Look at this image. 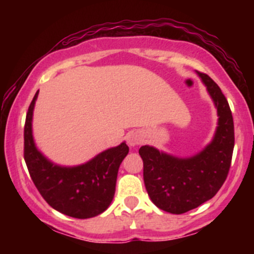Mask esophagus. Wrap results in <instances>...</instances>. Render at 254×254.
<instances>
[{
  "instance_id": "34e87169",
  "label": "esophagus",
  "mask_w": 254,
  "mask_h": 254,
  "mask_svg": "<svg viewBox=\"0 0 254 254\" xmlns=\"http://www.w3.org/2000/svg\"><path fill=\"white\" fill-rule=\"evenodd\" d=\"M143 142V138L139 135L138 132H131L129 136H127V144L130 147H136V145L141 144Z\"/></svg>"
}]
</instances>
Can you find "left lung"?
<instances>
[{"label": "left lung", "instance_id": "8db88e82", "mask_svg": "<svg viewBox=\"0 0 254 254\" xmlns=\"http://www.w3.org/2000/svg\"><path fill=\"white\" fill-rule=\"evenodd\" d=\"M217 110L211 142L190 157H178L151 145H142L144 185L151 202L161 210L184 214L211 199L228 176L234 149L232 111L222 90L206 74L197 72Z\"/></svg>", "mask_w": 254, "mask_h": 254}]
</instances>
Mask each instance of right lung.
Listing matches in <instances>:
<instances>
[{
  "instance_id": "1",
  "label": "right lung",
  "mask_w": 254,
  "mask_h": 254,
  "mask_svg": "<svg viewBox=\"0 0 254 254\" xmlns=\"http://www.w3.org/2000/svg\"><path fill=\"white\" fill-rule=\"evenodd\" d=\"M38 93L39 90L28 107L24 130V157L32 180L55 210L75 218L98 216L115 197L119 166L129 153V147L122 142L78 166L54 164L38 149L32 132Z\"/></svg>"
}]
</instances>
